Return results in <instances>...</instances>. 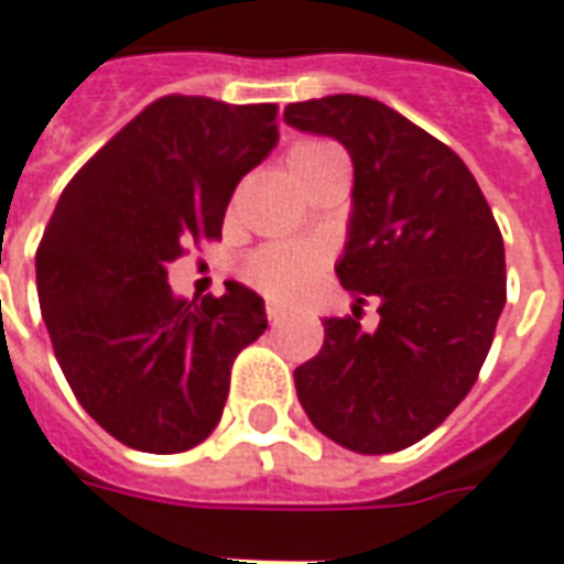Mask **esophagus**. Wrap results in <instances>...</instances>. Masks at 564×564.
I'll return each mask as SVG.
<instances>
[{"mask_svg":"<svg viewBox=\"0 0 564 564\" xmlns=\"http://www.w3.org/2000/svg\"><path fill=\"white\" fill-rule=\"evenodd\" d=\"M285 318V306H279V303H267V322L270 325H279Z\"/></svg>","mask_w":564,"mask_h":564,"instance_id":"esophagus-1","label":"esophagus"}]
</instances>
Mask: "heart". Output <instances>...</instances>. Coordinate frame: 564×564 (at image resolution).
Listing matches in <instances>:
<instances>
[{"label": "heart", "mask_w": 564, "mask_h": 564, "mask_svg": "<svg viewBox=\"0 0 564 564\" xmlns=\"http://www.w3.org/2000/svg\"><path fill=\"white\" fill-rule=\"evenodd\" d=\"M327 161H343V151L322 139H306L289 151V166L294 175ZM322 263L325 249L315 242H273L251 254V261L246 263V279L267 297L291 301L313 282Z\"/></svg>", "instance_id": "heart-1"}]
</instances>
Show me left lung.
Returning <instances> with one entry per match:
<instances>
[{
	"instance_id": "1",
	"label": "left lung",
	"mask_w": 564,
	"mask_h": 564,
	"mask_svg": "<svg viewBox=\"0 0 564 564\" xmlns=\"http://www.w3.org/2000/svg\"><path fill=\"white\" fill-rule=\"evenodd\" d=\"M285 123L330 135L355 166L339 285L379 301L377 330L325 318L294 370L306 416L361 455L406 449L477 382L507 301L505 239L453 148L386 102L355 94L291 102Z\"/></svg>"
}]
</instances>
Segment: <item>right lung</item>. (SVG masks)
<instances>
[{"instance_id": "right-lung-1", "label": "right lung", "mask_w": 564, "mask_h": 564, "mask_svg": "<svg viewBox=\"0 0 564 564\" xmlns=\"http://www.w3.org/2000/svg\"><path fill=\"white\" fill-rule=\"evenodd\" d=\"M275 111L163 97L59 194L35 251L39 303L75 398L123 446L170 455L206 441L234 358L267 330L251 289L182 301L166 267L221 237L239 178L279 142Z\"/></svg>"}]
</instances>
